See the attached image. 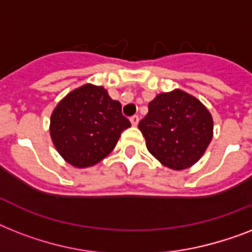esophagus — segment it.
<instances>
[{"instance_id": "esophagus-1", "label": "esophagus", "mask_w": 252, "mask_h": 252, "mask_svg": "<svg viewBox=\"0 0 252 252\" xmlns=\"http://www.w3.org/2000/svg\"><path fill=\"white\" fill-rule=\"evenodd\" d=\"M138 122H140V118H138L137 115H133V116L130 118V123H132V126H137Z\"/></svg>"}]
</instances>
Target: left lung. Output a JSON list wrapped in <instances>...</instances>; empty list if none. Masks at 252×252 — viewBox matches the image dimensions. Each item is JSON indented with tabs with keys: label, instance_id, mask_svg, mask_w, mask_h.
<instances>
[{
	"label": "left lung",
	"instance_id": "left-lung-1",
	"mask_svg": "<svg viewBox=\"0 0 252 252\" xmlns=\"http://www.w3.org/2000/svg\"><path fill=\"white\" fill-rule=\"evenodd\" d=\"M138 128L146 148L162 165L183 170L199 161L212 140L209 111L182 90L163 93L149 103Z\"/></svg>",
	"mask_w": 252,
	"mask_h": 252
}]
</instances>
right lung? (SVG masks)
I'll list each match as a JSON object with an SVG mask.
<instances>
[{
	"label": "right lung",
	"mask_w": 252,
	"mask_h": 252,
	"mask_svg": "<svg viewBox=\"0 0 252 252\" xmlns=\"http://www.w3.org/2000/svg\"><path fill=\"white\" fill-rule=\"evenodd\" d=\"M129 126L120 102L111 99L102 86L85 85L57 104L51 118V137L65 161L89 167L107 157Z\"/></svg>",
	"instance_id": "1"
}]
</instances>
